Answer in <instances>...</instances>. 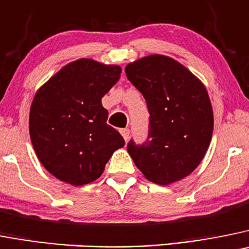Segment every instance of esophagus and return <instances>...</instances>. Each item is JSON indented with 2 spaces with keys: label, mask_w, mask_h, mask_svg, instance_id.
Here are the masks:
<instances>
[{
  "label": "esophagus",
  "mask_w": 249,
  "mask_h": 249,
  "mask_svg": "<svg viewBox=\"0 0 249 249\" xmlns=\"http://www.w3.org/2000/svg\"><path fill=\"white\" fill-rule=\"evenodd\" d=\"M121 134H122V137L123 138H124V141H128V138H129V129L128 128H122L121 129Z\"/></svg>",
  "instance_id": "1"
}]
</instances>
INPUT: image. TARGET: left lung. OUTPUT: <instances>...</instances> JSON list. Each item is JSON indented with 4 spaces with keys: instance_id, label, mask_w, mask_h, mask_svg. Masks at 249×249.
<instances>
[{
    "instance_id": "obj_1",
    "label": "left lung",
    "mask_w": 249,
    "mask_h": 249,
    "mask_svg": "<svg viewBox=\"0 0 249 249\" xmlns=\"http://www.w3.org/2000/svg\"><path fill=\"white\" fill-rule=\"evenodd\" d=\"M126 76L149 109V136L129 142V156L144 178L169 185L190 175L204 159L213 131V111L201 80L170 56L150 54L127 64Z\"/></svg>"
}]
</instances>
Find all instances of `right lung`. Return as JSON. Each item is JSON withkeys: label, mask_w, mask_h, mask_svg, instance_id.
<instances>
[{"label": "right lung", "mask_w": 249, "mask_h": 249, "mask_svg": "<svg viewBox=\"0 0 249 249\" xmlns=\"http://www.w3.org/2000/svg\"><path fill=\"white\" fill-rule=\"evenodd\" d=\"M120 65L81 58L64 65L43 84L29 111V136L50 174L81 186L101 177L123 137L107 124L101 99L120 80Z\"/></svg>", "instance_id": "right-lung-1"}]
</instances>
